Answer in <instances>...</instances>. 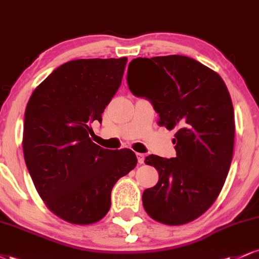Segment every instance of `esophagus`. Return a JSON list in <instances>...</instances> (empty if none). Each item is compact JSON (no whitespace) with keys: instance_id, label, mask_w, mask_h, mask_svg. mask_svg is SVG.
I'll use <instances>...</instances> for the list:
<instances>
[{"instance_id":"1","label":"esophagus","mask_w":259,"mask_h":259,"mask_svg":"<svg viewBox=\"0 0 259 259\" xmlns=\"http://www.w3.org/2000/svg\"><path fill=\"white\" fill-rule=\"evenodd\" d=\"M136 157H138L139 164H144V162H145V154H144V153H136Z\"/></svg>"}]
</instances>
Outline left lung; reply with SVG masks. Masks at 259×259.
Listing matches in <instances>:
<instances>
[{
	"label": "left lung",
	"instance_id": "obj_1",
	"mask_svg": "<svg viewBox=\"0 0 259 259\" xmlns=\"http://www.w3.org/2000/svg\"><path fill=\"white\" fill-rule=\"evenodd\" d=\"M127 85L150 100L158 124L177 129V157H146L158 183L142 194L145 210L167 225L190 223L214 203L227 179L234 152V108L218 73L186 56L133 59Z\"/></svg>",
	"mask_w": 259,
	"mask_h": 259
}]
</instances>
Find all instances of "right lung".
I'll list each match as a JSON object with an SVG mask.
<instances>
[{
    "instance_id": "1",
    "label": "right lung",
    "mask_w": 259,
    "mask_h": 259,
    "mask_svg": "<svg viewBox=\"0 0 259 259\" xmlns=\"http://www.w3.org/2000/svg\"><path fill=\"white\" fill-rule=\"evenodd\" d=\"M127 58L75 59L35 89L25 109L23 152L36 191L63 221L89 225L111 208V192L138 159L89 138L118 91Z\"/></svg>"
}]
</instances>
